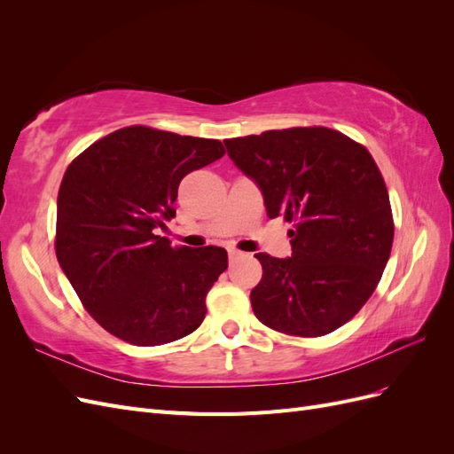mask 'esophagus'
Listing matches in <instances>:
<instances>
[{
  "label": "esophagus",
  "mask_w": 454,
  "mask_h": 454,
  "mask_svg": "<svg viewBox=\"0 0 454 454\" xmlns=\"http://www.w3.org/2000/svg\"><path fill=\"white\" fill-rule=\"evenodd\" d=\"M242 255H244V254L239 252V250H235V248L229 250V259H239V257H242Z\"/></svg>",
  "instance_id": "esophagus-1"
}]
</instances>
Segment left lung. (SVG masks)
Returning <instances> with one entry per match:
<instances>
[{"label": "left lung", "instance_id": "obj_1", "mask_svg": "<svg viewBox=\"0 0 454 454\" xmlns=\"http://www.w3.org/2000/svg\"><path fill=\"white\" fill-rule=\"evenodd\" d=\"M225 147L269 217L295 223L292 257L255 254L263 265L250 294L257 320L299 337L335 332L375 292L392 250L390 199L373 157L324 127L267 130Z\"/></svg>", "mask_w": 454, "mask_h": 454}]
</instances>
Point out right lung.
I'll use <instances>...</instances> for the list:
<instances>
[{"mask_svg":"<svg viewBox=\"0 0 454 454\" xmlns=\"http://www.w3.org/2000/svg\"><path fill=\"white\" fill-rule=\"evenodd\" d=\"M223 153L217 140L127 127L67 167L54 248L81 303L106 332L157 347L202 324L206 294L227 269V252L172 248L157 229L176 217L184 177Z\"/></svg>","mask_w":454,"mask_h":454,"instance_id":"obj_1","label":"right lung"}]
</instances>
